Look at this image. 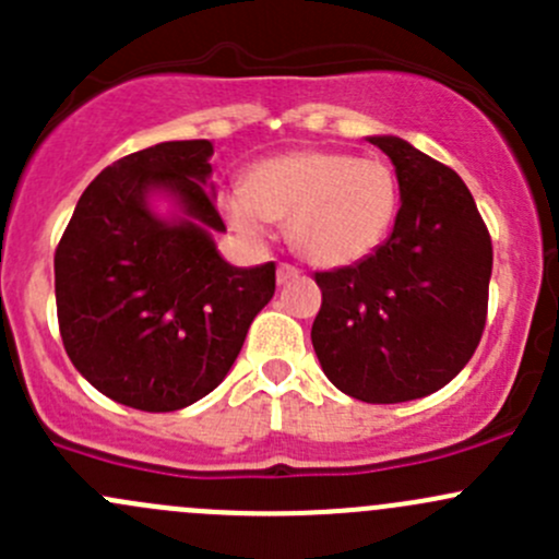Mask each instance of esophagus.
Here are the masks:
<instances>
[{
  "instance_id": "esophagus-1",
  "label": "esophagus",
  "mask_w": 559,
  "mask_h": 559,
  "mask_svg": "<svg viewBox=\"0 0 559 559\" xmlns=\"http://www.w3.org/2000/svg\"><path fill=\"white\" fill-rule=\"evenodd\" d=\"M295 278H300V270H297L295 264L281 262L278 264V284H289V281H295Z\"/></svg>"
}]
</instances>
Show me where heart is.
Instances as JSON below:
<instances>
[{"mask_svg": "<svg viewBox=\"0 0 559 559\" xmlns=\"http://www.w3.org/2000/svg\"><path fill=\"white\" fill-rule=\"evenodd\" d=\"M397 175L381 159L295 151L253 165L243 191L222 197L235 233L267 238L286 222L289 243L316 267H346L384 243L397 216Z\"/></svg>", "mask_w": 559, "mask_h": 559, "instance_id": "obj_1", "label": "heart"}]
</instances>
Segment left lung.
<instances>
[{
	"label": "left lung",
	"instance_id": "left-lung-1",
	"mask_svg": "<svg viewBox=\"0 0 559 559\" xmlns=\"http://www.w3.org/2000/svg\"><path fill=\"white\" fill-rule=\"evenodd\" d=\"M392 159V235L348 267L316 273L311 341L321 370L362 403H405L460 373L487 321L492 240L452 167L408 140L368 138Z\"/></svg>",
	"mask_w": 559,
	"mask_h": 559
}]
</instances>
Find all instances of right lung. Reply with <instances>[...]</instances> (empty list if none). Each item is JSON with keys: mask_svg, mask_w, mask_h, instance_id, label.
Instances as JSON below:
<instances>
[{"mask_svg": "<svg viewBox=\"0 0 559 559\" xmlns=\"http://www.w3.org/2000/svg\"><path fill=\"white\" fill-rule=\"evenodd\" d=\"M211 140H173L88 183L53 257L67 357L105 397L151 414L197 403L229 373L275 264L235 267L211 183ZM174 205L153 211V197Z\"/></svg>", "mask_w": 559, "mask_h": 559, "instance_id": "right-lung-1", "label": "right lung"}]
</instances>
